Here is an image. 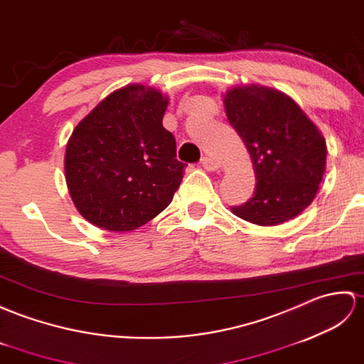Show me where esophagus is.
I'll return each mask as SVG.
<instances>
[{
	"mask_svg": "<svg viewBox=\"0 0 364 364\" xmlns=\"http://www.w3.org/2000/svg\"><path fill=\"white\" fill-rule=\"evenodd\" d=\"M200 165H203L207 169V171H218V169L221 168L220 161H216L212 157H204L203 160H200Z\"/></svg>",
	"mask_w": 364,
	"mask_h": 364,
	"instance_id": "34e87169",
	"label": "esophagus"
}]
</instances>
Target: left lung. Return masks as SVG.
Returning <instances> with one entry per match:
<instances>
[{
  "mask_svg": "<svg viewBox=\"0 0 364 364\" xmlns=\"http://www.w3.org/2000/svg\"><path fill=\"white\" fill-rule=\"evenodd\" d=\"M229 123L252 160L255 191L233 215L258 225H279L301 215L326 171V140L302 109L276 88L255 84L224 95Z\"/></svg>",
  "mask_w": 364,
  "mask_h": 364,
  "instance_id": "8db88e82",
  "label": "left lung"
}]
</instances>
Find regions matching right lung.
<instances>
[{"mask_svg":"<svg viewBox=\"0 0 364 364\" xmlns=\"http://www.w3.org/2000/svg\"><path fill=\"white\" fill-rule=\"evenodd\" d=\"M168 98L132 84L104 98L73 131L65 181L77 212L110 232L149 223L173 200L187 166L161 124Z\"/></svg>","mask_w":364,"mask_h":364,"instance_id":"add662e5","label":"right lung"}]
</instances>
